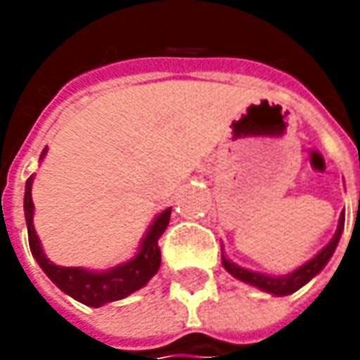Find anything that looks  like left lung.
<instances>
[{
	"instance_id": "1",
	"label": "left lung",
	"mask_w": 360,
	"mask_h": 360,
	"mask_svg": "<svg viewBox=\"0 0 360 360\" xmlns=\"http://www.w3.org/2000/svg\"><path fill=\"white\" fill-rule=\"evenodd\" d=\"M342 230H345V212L340 214L339 226H337L335 236L330 238V242L326 244L325 248L312 256L311 260H307L302 266H298V269H295L292 272H288V274L272 276V274H262V272L242 269L236 262L229 260V258L224 256V252H222V266H224L226 272H230L236 281H242V283L250 284V286H255V288H260L262 292H269L272 297H286V295L297 292L298 288H302L304 284L309 283V281H312L321 270L325 269L326 262L330 260V256L335 255V250H337V244H339Z\"/></svg>"
}]
</instances>
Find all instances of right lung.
<instances>
[{
	"label": "right lung",
	"instance_id": "right-lung-1",
	"mask_svg": "<svg viewBox=\"0 0 360 360\" xmlns=\"http://www.w3.org/2000/svg\"><path fill=\"white\" fill-rule=\"evenodd\" d=\"M48 154V148H44L39 162ZM35 174H32L25 182V196H23V212H25V224H27V238H30V248L32 255L37 260L41 270L48 274V278L56 284L62 292L88 304L94 309H100L108 302L122 300L130 297L131 292L140 290L142 286L148 284V281L158 272L160 269V248L158 240L164 234V230L170 222V212L172 208L162 210L152 224L146 230L144 238L140 240L138 252L131 256L130 260L120 262L116 266L105 270H88L82 266H60L51 262L44 248L39 236L34 226V200H32V186H34Z\"/></svg>",
	"mask_w": 360,
	"mask_h": 360
}]
</instances>
